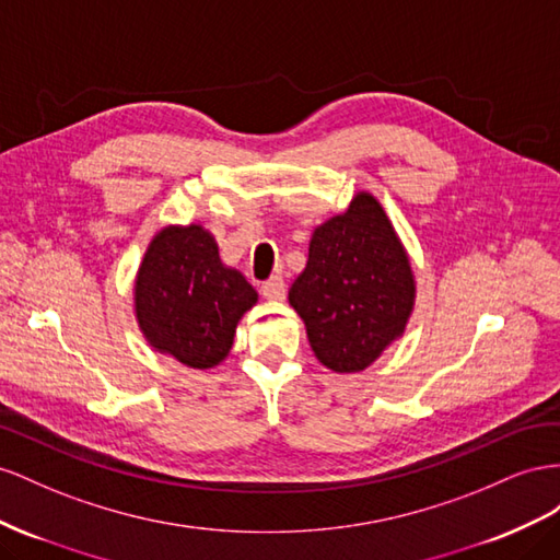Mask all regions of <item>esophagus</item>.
<instances>
[{"mask_svg":"<svg viewBox=\"0 0 560 560\" xmlns=\"http://www.w3.org/2000/svg\"><path fill=\"white\" fill-rule=\"evenodd\" d=\"M260 293H262V298H267V300L279 302V300L285 298V283H283L281 277H269V279L262 283Z\"/></svg>","mask_w":560,"mask_h":560,"instance_id":"obj_1","label":"esophagus"}]
</instances>
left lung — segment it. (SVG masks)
<instances>
[{
    "label": "left lung",
    "instance_id": "obj_1",
    "mask_svg": "<svg viewBox=\"0 0 560 560\" xmlns=\"http://www.w3.org/2000/svg\"><path fill=\"white\" fill-rule=\"evenodd\" d=\"M314 357L335 373H359L406 330L415 305L410 258L380 201L359 191L318 225L310 258L289 291Z\"/></svg>",
    "mask_w": 560,
    "mask_h": 560
}]
</instances>
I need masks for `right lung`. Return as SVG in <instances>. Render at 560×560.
Masks as SVG:
<instances>
[{
    "label": "right lung",
    "instance_id": "obj_1",
    "mask_svg": "<svg viewBox=\"0 0 560 560\" xmlns=\"http://www.w3.org/2000/svg\"><path fill=\"white\" fill-rule=\"evenodd\" d=\"M136 318L145 340L189 369H213L230 354L236 324L258 293L242 271L222 265L201 225L156 232L133 285Z\"/></svg>",
    "mask_w": 560,
    "mask_h": 560
}]
</instances>
